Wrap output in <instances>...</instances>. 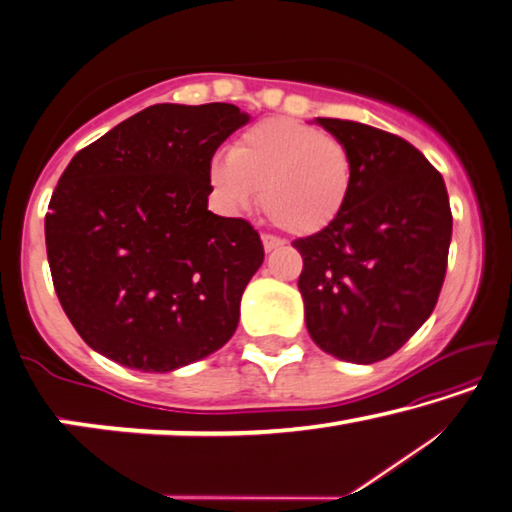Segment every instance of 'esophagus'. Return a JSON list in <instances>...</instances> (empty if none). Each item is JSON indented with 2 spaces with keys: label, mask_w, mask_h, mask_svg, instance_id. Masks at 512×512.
<instances>
[{
  "label": "esophagus",
  "mask_w": 512,
  "mask_h": 512,
  "mask_svg": "<svg viewBox=\"0 0 512 512\" xmlns=\"http://www.w3.org/2000/svg\"><path fill=\"white\" fill-rule=\"evenodd\" d=\"M262 243H264V250H266V253H271V250L280 248L282 243H285V241L278 239V236H273V234H264V236H262Z\"/></svg>",
  "instance_id": "1"
}]
</instances>
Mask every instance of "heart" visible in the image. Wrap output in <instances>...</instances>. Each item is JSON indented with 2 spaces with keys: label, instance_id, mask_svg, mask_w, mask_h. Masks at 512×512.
<instances>
[{
  "label": "heart",
  "instance_id": "b5f03b06",
  "mask_svg": "<svg viewBox=\"0 0 512 512\" xmlns=\"http://www.w3.org/2000/svg\"><path fill=\"white\" fill-rule=\"evenodd\" d=\"M209 181L225 209H246L259 193L273 225L294 236L324 232L354 188V156L340 137L289 117L262 119L213 158Z\"/></svg>",
  "mask_w": 512,
  "mask_h": 512
}]
</instances>
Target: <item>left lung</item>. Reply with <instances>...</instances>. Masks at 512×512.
I'll return each instance as SVG.
<instances>
[{"instance_id":"8db88e82","label":"left lung","mask_w":512,"mask_h":512,"mask_svg":"<svg viewBox=\"0 0 512 512\" xmlns=\"http://www.w3.org/2000/svg\"><path fill=\"white\" fill-rule=\"evenodd\" d=\"M354 156V188L324 232L296 239L310 338L349 363L393 356L421 329L446 278L453 213L441 174L402 137L317 117Z\"/></svg>"}]
</instances>
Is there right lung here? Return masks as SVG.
Masks as SVG:
<instances>
[{
	"instance_id": "right-lung-1",
	"label": "right lung",
	"mask_w": 512,
	"mask_h": 512,
	"mask_svg": "<svg viewBox=\"0 0 512 512\" xmlns=\"http://www.w3.org/2000/svg\"><path fill=\"white\" fill-rule=\"evenodd\" d=\"M246 121L232 103L151 105L59 177L45 216L52 285L98 354L170 372L234 335L264 246L248 220L207 209L209 165Z\"/></svg>"
}]
</instances>
